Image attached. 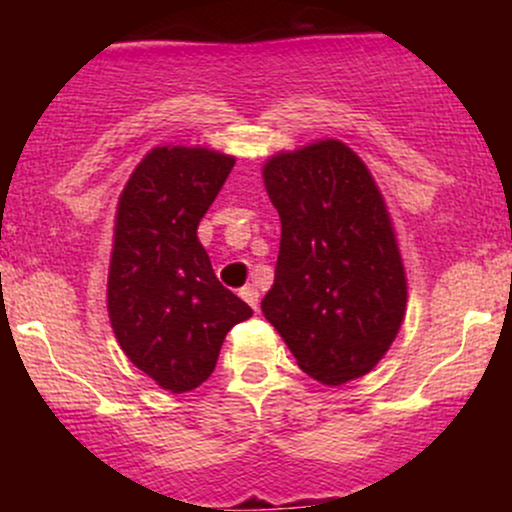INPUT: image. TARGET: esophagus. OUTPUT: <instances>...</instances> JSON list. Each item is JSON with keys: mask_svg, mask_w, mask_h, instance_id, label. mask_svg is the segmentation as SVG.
I'll return each instance as SVG.
<instances>
[{"mask_svg": "<svg viewBox=\"0 0 512 512\" xmlns=\"http://www.w3.org/2000/svg\"><path fill=\"white\" fill-rule=\"evenodd\" d=\"M240 298H243L245 303H250V308L257 310V305H260V291L255 289V286H243L240 289Z\"/></svg>", "mask_w": 512, "mask_h": 512, "instance_id": "34e87169", "label": "esophagus"}]
</instances>
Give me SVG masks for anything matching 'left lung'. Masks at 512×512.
Instances as JSON below:
<instances>
[{"instance_id":"8db88e82","label":"left lung","mask_w":512,"mask_h":512,"mask_svg":"<svg viewBox=\"0 0 512 512\" xmlns=\"http://www.w3.org/2000/svg\"><path fill=\"white\" fill-rule=\"evenodd\" d=\"M264 187L281 219L264 317L310 378H361L395 342L407 308L383 195L337 139L269 158Z\"/></svg>"}]
</instances>
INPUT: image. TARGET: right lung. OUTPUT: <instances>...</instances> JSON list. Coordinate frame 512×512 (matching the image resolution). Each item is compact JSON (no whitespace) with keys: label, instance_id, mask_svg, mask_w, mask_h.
<instances>
[{"label":"right lung","instance_id":"right-lung-1","mask_svg":"<svg viewBox=\"0 0 512 512\" xmlns=\"http://www.w3.org/2000/svg\"><path fill=\"white\" fill-rule=\"evenodd\" d=\"M236 158L158 146L122 190L108 313L129 361L163 390L190 392L214 373L228 330L252 308L216 279L197 226Z\"/></svg>","mask_w":512,"mask_h":512}]
</instances>
